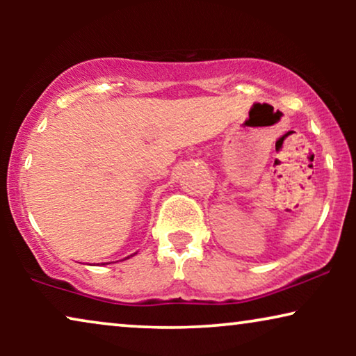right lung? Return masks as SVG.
Segmentation results:
<instances>
[{
    "instance_id": "add662e5",
    "label": "right lung",
    "mask_w": 356,
    "mask_h": 356,
    "mask_svg": "<svg viewBox=\"0 0 356 356\" xmlns=\"http://www.w3.org/2000/svg\"><path fill=\"white\" fill-rule=\"evenodd\" d=\"M134 254H136V252H134ZM134 254H131V256H128V257H124V259H123V261H126V259H129V257H133ZM105 264H111V262H102V266H105Z\"/></svg>"
}]
</instances>
